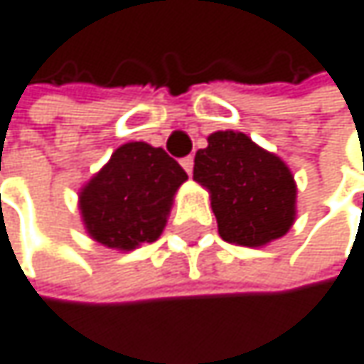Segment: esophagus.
Listing matches in <instances>:
<instances>
[{"mask_svg": "<svg viewBox=\"0 0 364 364\" xmlns=\"http://www.w3.org/2000/svg\"><path fill=\"white\" fill-rule=\"evenodd\" d=\"M181 166H183V170H186L188 174H192V170H194V157H192V155L183 157V159H181Z\"/></svg>", "mask_w": 364, "mask_h": 364, "instance_id": "34e87169", "label": "esophagus"}]
</instances>
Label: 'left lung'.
<instances>
[{
  "instance_id": "8db88e82",
  "label": "left lung",
  "mask_w": 364,
  "mask_h": 364,
  "mask_svg": "<svg viewBox=\"0 0 364 364\" xmlns=\"http://www.w3.org/2000/svg\"><path fill=\"white\" fill-rule=\"evenodd\" d=\"M194 157V181L207 188L220 237L243 247L282 239L296 220V181L288 164L247 134L213 132Z\"/></svg>"
}]
</instances>
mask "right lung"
Returning <instances> with one entry per match:
<instances>
[{"mask_svg": "<svg viewBox=\"0 0 364 364\" xmlns=\"http://www.w3.org/2000/svg\"><path fill=\"white\" fill-rule=\"evenodd\" d=\"M186 181V170L161 146L121 144L78 192L87 235L119 252L157 241Z\"/></svg>", "mask_w": 364, "mask_h": 364, "instance_id": "1", "label": "right lung"}]
</instances>
